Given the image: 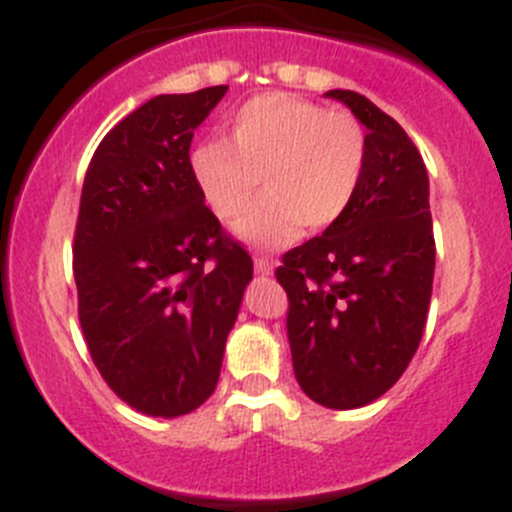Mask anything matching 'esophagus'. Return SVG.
Here are the masks:
<instances>
[{"mask_svg": "<svg viewBox=\"0 0 512 512\" xmlns=\"http://www.w3.org/2000/svg\"><path fill=\"white\" fill-rule=\"evenodd\" d=\"M254 266H256L258 273L268 276V273H273V268H276V261H273V258H266V256H256Z\"/></svg>", "mask_w": 512, "mask_h": 512, "instance_id": "1", "label": "esophagus"}]
</instances>
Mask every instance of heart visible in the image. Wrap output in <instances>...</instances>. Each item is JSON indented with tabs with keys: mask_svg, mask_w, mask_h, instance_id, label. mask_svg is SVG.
Instances as JSON below:
<instances>
[{
	"mask_svg": "<svg viewBox=\"0 0 512 512\" xmlns=\"http://www.w3.org/2000/svg\"><path fill=\"white\" fill-rule=\"evenodd\" d=\"M366 156V129L356 114L273 91L234 111L226 139H201L189 169L204 204L224 224L241 219L261 178L267 196L241 221L239 236L278 249L301 226L323 231L351 209Z\"/></svg>",
	"mask_w": 512,
	"mask_h": 512,
	"instance_id": "heart-1",
	"label": "heart"
}]
</instances>
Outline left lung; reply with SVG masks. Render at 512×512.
Wrapping results in <instances>:
<instances>
[{
    "mask_svg": "<svg viewBox=\"0 0 512 512\" xmlns=\"http://www.w3.org/2000/svg\"><path fill=\"white\" fill-rule=\"evenodd\" d=\"M366 126L368 156L351 209L283 254L293 373L336 411L381 398L411 363L433 293L428 171L396 119L348 89L326 91Z\"/></svg>",
    "mask_w": 512,
    "mask_h": 512,
    "instance_id": "1",
    "label": "left lung"
}]
</instances>
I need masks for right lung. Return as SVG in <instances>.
Returning a JSON list of instances; mask_svg holds the SVG:
<instances>
[{
  "label": "right lung",
  "mask_w": 512,
  "mask_h": 512,
  "mask_svg": "<svg viewBox=\"0 0 512 512\" xmlns=\"http://www.w3.org/2000/svg\"><path fill=\"white\" fill-rule=\"evenodd\" d=\"M226 89L149 99L101 139L84 176L74 281L86 348L106 386L154 418L214 393L254 276L189 169L194 129Z\"/></svg>",
  "instance_id": "right-lung-1"
}]
</instances>
